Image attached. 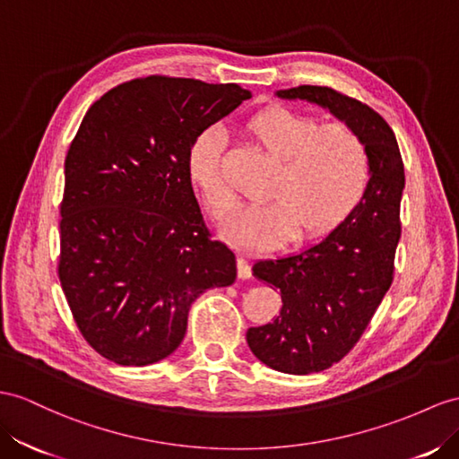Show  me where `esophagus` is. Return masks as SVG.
I'll return each instance as SVG.
<instances>
[{"instance_id": "obj_1", "label": "esophagus", "mask_w": 459, "mask_h": 459, "mask_svg": "<svg viewBox=\"0 0 459 459\" xmlns=\"http://www.w3.org/2000/svg\"><path fill=\"white\" fill-rule=\"evenodd\" d=\"M238 277L240 279H250L252 277V265L244 255H238Z\"/></svg>"}]
</instances>
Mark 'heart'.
<instances>
[{
	"label": "heart",
	"instance_id": "b5f03b06",
	"mask_svg": "<svg viewBox=\"0 0 459 459\" xmlns=\"http://www.w3.org/2000/svg\"><path fill=\"white\" fill-rule=\"evenodd\" d=\"M250 134L281 160L269 187L272 202L252 205L227 222L222 234L246 248H269L299 229L318 237L342 225L360 205L370 184V155L362 137L347 124H322L318 117L287 107L254 114ZM225 139L217 127L199 132L187 149V176L215 219H227L237 197L222 178Z\"/></svg>",
	"mask_w": 459,
	"mask_h": 459
}]
</instances>
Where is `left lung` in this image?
I'll list each match as a JSON object with an SVG mask.
<instances>
[{"instance_id": "1", "label": "left lung", "mask_w": 459, "mask_h": 459, "mask_svg": "<svg viewBox=\"0 0 459 459\" xmlns=\"http://www.w3.org/2000/svg\"><path fill=\"white\" fill-rule=\"evenodd\" d=\"M277 97L330 110L362 137L372 167L360 205L324 240L252 267L281 290L283 307L273 322L250 327L246 342L269 368L310 374L330 368L357 345L392 285L405 172L392 127L367 104L316 85L277 91Z\"/></svg>"}]
</instances>
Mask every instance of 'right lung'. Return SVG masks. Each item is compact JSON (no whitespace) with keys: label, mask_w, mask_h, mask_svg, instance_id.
<instances>
[{"label":"right lung","mask_w":459,"mask_h":459,"mask_svg":"<svg viewBox=\"0 0 459 459\" xmlns=\"http://www.w3.org/2000/svg\"><path fill=\"white\" fill-rule=\"evenodd\" d=\"M252 95L151 75L102 95L65 157L57 275L99 355L147 367L178 349L192 302L237 279L187 176L194 137Z\"/></svg>","instance_id":"right-lung-1"}]
</instances>
